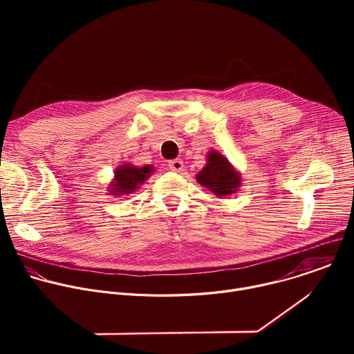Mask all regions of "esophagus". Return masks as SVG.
I'll use <instances>...</instances> for the list:
<instances>
[{"mask_svg":"<svg viewBox=\"0 0 354 354\" xmlns=\"http://www.w3.org/2000/svg\"><path fill=\"white\" fill-rule=\"evenodd\" d=\"M168 167L171 171H175V172H180L183 169V161L182 160H172L168 162Z\"/></svg>","mask_w":354,"mask_h":354,"instance_id":"esophagus-1","label":"esophagus"}]
</instances>
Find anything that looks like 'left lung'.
<instances>
[{
  "mask_svg": "<svg viewBox=\"0 0 354 354\" xmlns=\"http://www.w3.org/2000/svg\"><path fill=\"white\" fill-rule=\"evenodd\" d=\"M197 182L213 192L217 197L230 196L241 186V175L218 151L212 149L207 156V164L197 176Z\"/></svg>",
  "mask_w": 354,
  "mask_h": 354,
  "instance_id": "obj_1",
  "label": "left lung"
}]
</instances>
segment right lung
<instances>
[{
	"instance_id": "obj_1",
	"label": "right lung",
	"mask_w": 354,
	"mask_h": 354,
	"mask_svg": "<svg viewBox=\"0 0 354 354\" xmlns=\"http://www.w3.org/2000/svg\"><path fill=\"white\" fill-rule=\"evenodd\" d=\"M153 167H134L131 164L120 165L115 171V178L109 185V192L112 196H126L136 192L153 174Z\"/></svg>"
}]
</instances>
